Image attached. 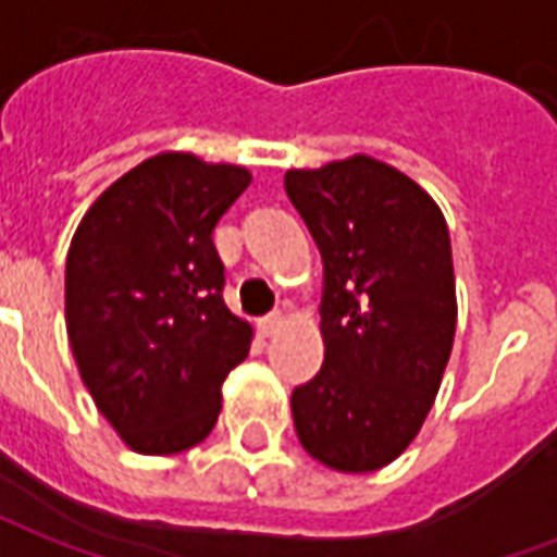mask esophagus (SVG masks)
Listing matches in <instances>:
<instances>
[{"label":"esophagus","instance_id":"34e87169","mask_svg":"<svg viewBox=\"0 0 557 557\" xmlns=\"http://www.w3.org/2000/svg\"><path fill=\"white\" fill-rule=\"evenodd\" d=\"M280 325H283V313H280V310H274V313H268L259 319V327H262V334H265V337H271Z\"/></svg>","mask_w":557,"mask_h":557}]
</instances>
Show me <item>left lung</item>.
<instances>
[{
  "mask_svg": "<svg viewBox=\"0 0 557 557\" xmlns=\"http://www.w3.org/2000/svg\"><path fill=\"white\" fill-rule=\"evenodd\" d=\"M283 184L325 268V363L292 391L295 432L327 468L375 471L418 435L454 349L447 223L409 175L363 154Z\"/></svg>",
  "mask_w": 557,
  "mask_h": 557,
  "instance_id": "1",
  "label": "left lung"
}]
</instances>
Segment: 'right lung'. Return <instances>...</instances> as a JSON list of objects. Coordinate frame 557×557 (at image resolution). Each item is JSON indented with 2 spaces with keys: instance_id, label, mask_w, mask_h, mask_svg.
Wrapping results in <instances>:
<instances>
[{
  "instance_id": "1",
  "label": "right lung",
  "mask_w": 557,
  "mask_h": 557,
  "mask_svg": "<svg viewBox=\"0 0 557 557\" xmlns=\"http://www.w3.org/2000/svg\"><path fill=\"white\" fill-rule=\"evenodd\" d=\"M247 184L244 166L158 154L110 184L74 232L67 339L95 406L137 454L202 442L223 379L250 351L211 238Z\"/></svg>"
}]
</instances>
